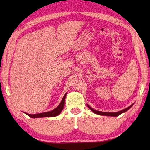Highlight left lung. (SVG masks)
<instances>
[{"mask_svg":"<svg viewBox=\"0 0 150 150\" xmlns=\"http://www.w3.org/2000/svg\"><path fill=\"white\" fill-rule=\"evenodd\" d=\"M133 105V104H132L131 106H129V107H128L127 108H126V109H124V110H121V111H118V112H114V113H110V112H103V111H97V110H93V108H91L90 106H89L88 104H87V106H88V107L90 108V109L93 111V112L94 113H95V114H98V115H105V116H112V117H117V116H119V115H120V114H122V113H124V112H126V111H128L130 108H131L132 106Z\"/></svg>","mask_w":150,"mask_h":150,"instance_id":"obj_1","label":"left lung"}]
</instances>
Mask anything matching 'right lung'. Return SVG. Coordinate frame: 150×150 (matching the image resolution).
Wrapping results in <instances>:
<instances>
[{
	"label": "right lung",
	"instance_id": "1",
	"mask_svg": "<svg viewBox=\"0 0 150 150\" xmlns=\"http://www.w3.org/2000/svg\"><path fill=\"white\" fill-rule=\"evenodd\" d=\"M66 96V93L64 95L62 99L60 102L59 105L57 106L55 109L50 111H47V112H44V113H37V114H28L26 113L27 115L29 116L31 118H40V117H55L59 115L61 113L62 111L64 106V103H65V98Z\"/></svg>",
	"mask_w": 150,
	"mask_h": 150
}]
</instances>
